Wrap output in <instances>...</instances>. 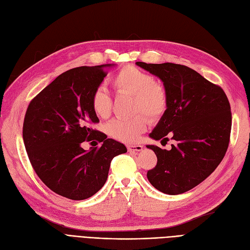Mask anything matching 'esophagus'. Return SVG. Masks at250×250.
Segmentation results:
<instances>
[{
  "mask_svg": "<svg viewBox=\"0 0 250 250\" xmlns=\"http://www.w3.org/2000/svg\"><path fill=\"white\" fill-rule=\"evenodd\" d=\"M143 149V146H140V144H130V146H127V150L128 151H141Z\"/></svg>",
  "mask_w": 250,
  "mask_h": 250,
  "instance_id": "obj_1",
  "label": "esophagus"
}]
</instances>
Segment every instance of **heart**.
<instances>
[{
    "label": "heart",
    "instance_id": "b5f03b06",
    "mask_svg": "<svg viewBox=\"0 0 250 250\" xmlns=\"http://www.w3.org/2000/svg\"><path fill=\"white\" fill-rule=\"evenodd\" d=\"M112 87L118 94L134 96L133 113L141 112L148 119L162 115L167 106V96L162 84L147 72L133 65L119 69L112 79ZM91 107L101 118H108L112 110V99L104 87L95 88L91 94ZM146 120L141 115L128 119H114L106 126L109 136L125 143H133L146 131Z\"/></svg>",
    "mask_w": 250,
    "mask_h": 250
}]
</instances>
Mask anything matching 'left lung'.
<instances>
[{
	"mask_svg": "<svg viewBox=\"0 0 250 250\" xmlns=\"http://www.w3.org/2000/svg\"><path fill=\"white\" fill-rule=\"evenodd\" d=\"M163 82L167 106L149 134L171 148L146 146L157 156L149 183L169 195L182 194L205 181L222 161L229 147L231 113L222 88L185 65L136 62Z\"/></svg>",
	"mask_w": 250,
	"mask_h": 250,
	"instance_id": "1",
	"label": "left lung"
}]
</instances>
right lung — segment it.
Instances as JSON below:
<instances>
[{"instance_id": "add662e5", "label": "right lung", "mask_w": 250, "mask_h": 250, "mask_svg": "<svg viewBox=\"0 0 250 250\" xmlns=\"http://www.w3.org/2000/svg\"><path fill=\"white\" fill-rule=\"evenodd\" d=\"M111 66L114 64L63 72L31 101L23 120V143L36 174L52 191L72 200L101 190L112 159L126 152L123 143L91 127L100 122L91 94ZM85 140H98L102 146L85 151L81 146Z\"/></svg>"}]
</instances>
